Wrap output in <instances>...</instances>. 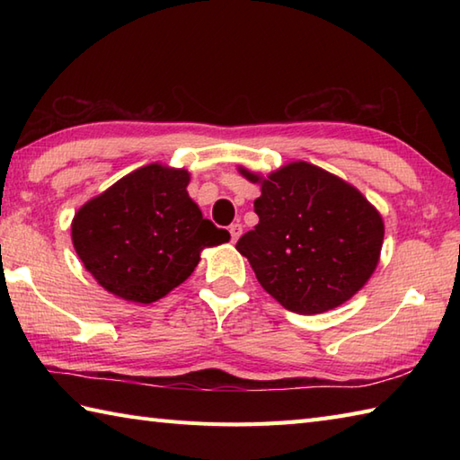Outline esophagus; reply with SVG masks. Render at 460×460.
<instances>
[{"instance_id": "34e87169", "label": "esophagus", "mask_w": 460, "mask_h": 460, "mask_svg": "<svg viewBox=\"0 0 460 460\" xmlns=\"http://www.w3.org/2000/svg\"><path fill=\"white\" fill-rule=\"evenodd\" d=\"M229 233H231V241L235 243L243 235V225L241 223H231L229 225Z\"/></svg>"}]
</instances>
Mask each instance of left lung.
I'll list each match as a JSON object with an SVG mask.
<instances>
[{
	"instance_id": "obj_1",
	"label": "left lung",
	"mask_w": 460,
	"mask_h": 460,
	"mask_svg": "<svg viewBox=\"0 0 460 460\" xmlns=\"http://www.w3.org/2000/svg\"><path fill=\"white\" fill-rule=\"evenodd\" d=\"M255 213L259 225L237 249L261 287L292 312L320 314L340 306L377 267L379 213L356 188L316 165L295 162L262 180Z\"/></svg>"
}]
</instances>
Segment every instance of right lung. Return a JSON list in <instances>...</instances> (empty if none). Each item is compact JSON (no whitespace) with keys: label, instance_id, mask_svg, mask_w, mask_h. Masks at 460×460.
<instances>
[{"label":"right lung","instance_id":"add662e5","mask_svg":"<svg viewBox=\"0 0 460 460\" xmlns=\"http://www.w3.org/2000/svg\"><path fill=\"white\" fill-rule=\"evenodd\" d=\"M188 183L185 170L152 164L83 205L73 245L101 287L150 305L191 275L203 247L229 241L227 231L203 219Z\"/></svg>","mask_w":460,"mask_h":460}]
</instances>
